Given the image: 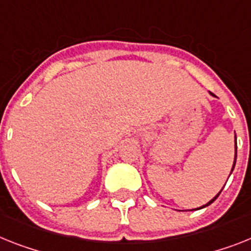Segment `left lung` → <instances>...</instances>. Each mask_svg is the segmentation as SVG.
Segmentation results:
<instances>
[{"label": "left lung", "mask_w": 251, "mask_h": 251, "mask_svg": "<svg viewBox=\"0 0 251 251\" xmlns=\"http://www.w3.org/2000/svg\"><path fill=\"white\" fill-rule=\"evenodd\" d=\"M210 94H212V93H210ZM212 96H213V94H212ZM236 149H237V148H236V134H235V159H233V165H232V170H231V174H232L233 168H235V165H236V158H237V151H236ZM231 174H229V175H231ZM221 191H222V190H221ZM221 191H220V193H218V194H217V195L213 198V199H210V201H208L207 204H204V205H201V207H199V208H195V210L203 209V208H205V207H208V205H210V204L213 203V201H216L217 198H218V195H220V194H221ZM190 210H194V209H190Z\"/></svg>", "instance_id": "left-lung-1"}]
</instances>
